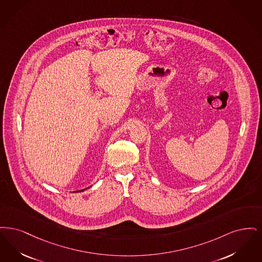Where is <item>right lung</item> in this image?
<instances>
[{
    "mask_svg": "<svg viewBox=\"0 0 262 262\" xmlns=\"http://www.w3.org/2000/svg\"><path fill=\"white\" fill-rule=\"evenodd\" d=\"M81 191H83V190H81Z\"/></svg>",
    "mask_w": 262,
    "mask_h": 262,
    "instance_id": "right-lung-1",
    "label": "right lung"
}]
</instances>
